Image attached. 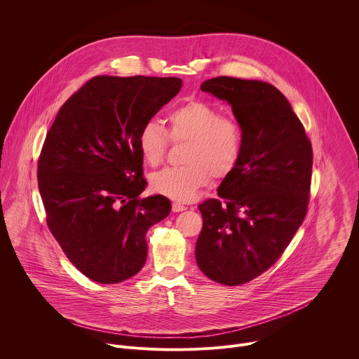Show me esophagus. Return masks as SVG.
I'll return each instance as SVG.
<instances>
[{
  "label": "esophagus",
  "instance_id": "34e87169",
  "mask_svg": "<svg viewBox=\"0 0 359 359\" xmlns=\"http://www.w3.org/2000/svg\"><path fill=\"white\" fill-rule=\"evenodd\" d=\"M186 209H187V208L183 206V204H180V203H173V204H172V210H173L175 213L183 212V210H186Z\"/></svg>",
  "mask_w": 359,
  "mask_h": 359
}]
</instances>
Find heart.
<instances>
[{
	"mask_svg": "<svg viewBox=\"0 0 359 359\" xmlns=\"http://www.w3.org/2000/svg\"><path fill=\"white\" fill-rule=\"evenodd\" d=\"M169 135L156 121H147L137 136V146L149 166L163 162L173 142H187L184 166L168 168L150 177L151 189L177 201H190L210 177L223 179L238 165L243 153L240 125L203 100H189L168 115Z\"/></svg>",
	"mask_w": 359,
	"mask_h": 359,
	"instance_id": "heart-1",
	"label": "heart"
}]
</instances>
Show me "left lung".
<instances>
[{"label":"left lung","mask_w":359,"mask_h":359,"mask_svg":"<svg viewBox=\"0 0 359 359\" xmlns=\"http://www.w3.org/2000/svg\"><path fill=\"white\" fill-rule=\"evenodd\" d=\"M203 92L226 100L243 130L237 168L219 196L198 204L196 262L204 276L240 285L267 271L302 224L310 198L313 147L287 97L271 83L217 76Z\"/></svg>","instance_id":"left-lung-1"}]
</instances>
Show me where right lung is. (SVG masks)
Listing matches in <instances>:
<instances>
[{
    "instance_id": "1",
    "label": "right lung",
    "mask_w": 359,
    "mask_h": 359,
    "mask_svg": "<svg viewBox=\"0 0 359 359\" xmlns=\"http://www.w3.org/2000/svg\"><path fill=\"white\" fill-rule=\"evenodd\" d=\"M180 78L95 76L60 109L38 161L46 224L88 278L115 284L147 257L146 233L169 216L146 187L137 146L142 126L179 93Z\"/></svg>"
}]
</instances>
